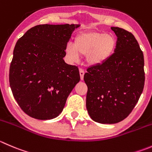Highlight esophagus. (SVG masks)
I'll return each mask as SVG.
<instances>
[{
  "mask_svg": "<svg viewBox=\"0 0 152 152\" xmlns=\"http://www.w3.org/2000/svg\"><path fill=\"white\" fill-rule=\"evenodd\" d=\"M79 74H80L81 80H83V79H84V75H85V71H84L82 69H79Z\"/></svg>",
  "mask_w": 152,
  "mask_h": 152,
  "instance_id": "obj_1",
  "label": "esophagus"
}]
</instances>
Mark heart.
Returning a JSON list of instances; mask_svg holds the SVG:
<instances>
[{
	"label": "heart",
	"mask_w": 152,
	"mask_h": 152,
	"mask_svg": "<svg viewBox=\"0 0 152 152\" xmlns=\"http://www.w3.org/2000/svg\"><path fill=\"white\" fill-rule=\"evenodd\" d=\"M115 37L111 34H104L98 31H85L78 34L74 44L67 43L64 52L71 61H77L80 55H86L89 65L97 66L110 58L115 49Z\"/></svg>",
	"instance_id": "obj_1"
}]
</instances>
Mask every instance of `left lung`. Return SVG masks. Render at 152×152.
<instances>
[{"label": "left lung", "instance_id": "1", "mask_svg": "<svg viewBox=\"0 0 152 152\" xmlns=\"http://www.w3.org/2000/svg\"><path fill=\"white\" fill-rule=\"evenodd\" d=\"M117 37L113 54L88 68L86 107L94 121L114 124L126 119L137 103L145 82L144 57L133 34L111 27Z\"/></svg>", "mask_w": 152, "mask_h": 152}]
</instances>
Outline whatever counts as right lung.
Masks as SVG:
<instances>
[{
  "label": "right lung",
  "mask_w": 152,
  "mask_h": 152,
  "mask_svg": "<svg viewBox=\"0 0 152 152\" xmlns=\"http://www.w3.org/2000/svg\"><path fill=\"white\" fill-rule=\"evenodd\" d=\"M80 24H42L18 40L10 68L13 96L24 113L41 120L62 112L80 80L79 69L64 62L65 46Z\"/></svg>",
  "instance_id": "add662e5"
}]
</instances>
